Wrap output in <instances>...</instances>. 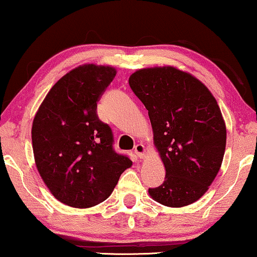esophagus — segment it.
<instances>
[{
  "label": "esophagus",
  "instance_id": "esophagus-1",
  "mask_svg": "<svg viewBox=\"0 0 257 257\" xmlns=\"http://www.w3.org/2000/svg\"><path fill=\"white\" fill-rule=\"evenodd\" d=\"M135 155L140 158V160L146 157V147H144L143 144H137L135 147Z\"/></svg>",
  "mask_w": 257,
  "mask_h": 257
}]
</instances>
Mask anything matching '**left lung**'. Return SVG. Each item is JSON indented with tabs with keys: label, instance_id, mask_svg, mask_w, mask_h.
Instances as JSON below:
<instances>
[{
	"label": "left lung",
	"instance_id": "8db88e82",
	"mask_svg": "<svg viewBox=\"0 0 257 257\" xmlns=\"http://www.w3.org/2000/svg\"><path fill=\"white\" fill-rule=\"evenodd\" d=\"M129 85L146 106L154 144L165 168L155 201L184 207L204 196L215 179L226 149V124L215 97L192 74L173 66L141 68Z\"/></svg>",
	"mask_w": 257,
	"mask_h": 257
}]
</instances>
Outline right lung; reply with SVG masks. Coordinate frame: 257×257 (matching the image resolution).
<instances>
[{
    "label": "right lung",
    "mask_w": 257,
    "mask_h": 257,
    "mask_svg": "<svg viewBox=\"0 0 257 257\" xmlns=\"http://www.w3.org/2000/svg\"><path fill=\"white\" fill-rule=\"evenodd\" d=\"M116 75L111 66L85 64L46 94L31 129L35 163L57 200L88 208L106 200L125 169L127 156L113 150V133L99 120L97 101Z\"/></svg>",
    "instance_id": "obj_1"
}]
</instances>
